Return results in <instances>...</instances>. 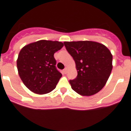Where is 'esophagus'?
Listing matches in <instances>:
<instances>
[{
    "label": "esophagus",
    "mask_w": 131,
    "mask_h": 131,
    "mask_svg": "<svg viewBox=\"0 0 131 131\" xmlns=\"http://www.w3.org/2000/svg\"><path fill=\"white\" fill-rule=\"evenodd\" d=\"M63 72L64 73H67V68H65V69H64L63 70Z\"/></svg>",
    "instance_id": "esophagus-1"
}]
</instances>
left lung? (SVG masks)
Masks as SVG:
<instances>
[{"mask_svg": "<svg viewBox=\"0 0 131 131\" xmlns=\"http://www.w3.org/2000/svg\"><path fill=\"white\" fill-rule=\"evenodd\" d=\"M75 60L78 76L70 80L72 89L82 96H92L105 86L112 72V54L105 45L90 41L64 42Z\"/></svg>", "mask_w": 131, "mask_h": 131, "instance_id": "8db88e82", "label": "left lung"}]
</instances>
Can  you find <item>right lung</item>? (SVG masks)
<instances>
[{"label":"right lung","mask_w":131,"mask_h":131,"mask_svg":"<svg viewBox=\"0 0 131 131\" xmlns=\"http://www.w3.org/2000/svg\"><path fill=\"white\" fill-rule=\"evenodd\" d=\"M63 46L60 41L40 40L20 50L17 71L24 84L30 91L44 94L55 89L62 74L56 67L53 54Z\"/></svg>","instance_id":"add662e5"}]
</instances>
